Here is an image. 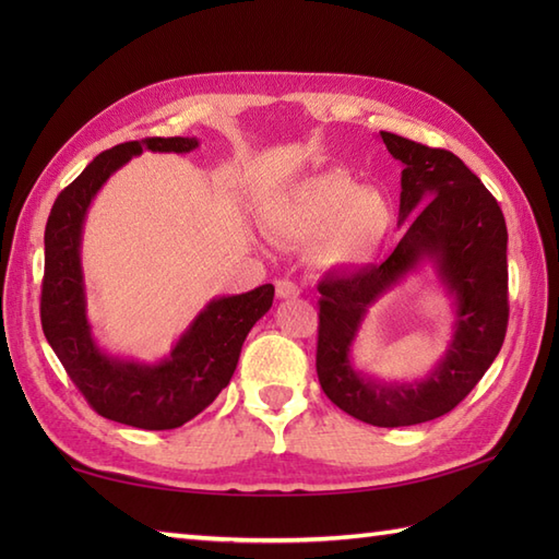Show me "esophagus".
Here are the masks:
<instances>
[{"instance_id": "esophagus-1", "label": "esophagus", "mask_w": 559, "mask_h": 559, "mask_svg": "<svg viewBox=\"0 0 559 559\" xmlns=\"http://www.w3.org/2000/svg\"><path fill=\"white\" fill-rule=\"evenodd\" d=\"M276 295H278V300H293V298H298L300 295V288L295 286L293 281H276Z\"/></svg>"}]
</instances>
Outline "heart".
<instances>
[{
    "label": "heart",
    "instance_id": "1",
    "mask_svg": "<svg viewBox=\"0 0 559 559\" xmlns=\"http://www.w3.org/2000/svg\"><path fill=\"white\" fill-rule=\"evenodd\" d=\"M391 221L384 194L343 170L305 177L266 206L269 233L290 247L314 245V261L324 271L365 266L386 240Z\"/></svg>",
    "mask_w": 559,
    "mask_h": 559
}]
</instances>
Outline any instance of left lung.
I'll list each match as a JSON object with an SVG mask.
<instances>
[{
  "mask_svg": "<svg viewBox=\"0 0 559 559\" xmlns=\"http://www.w3.org/2000/svg\"><path fill=\"white\" fill-rule=\"evenodd\" d=\"M403 163L399 225L406 235L379 266L319 283L317 374L324 394L377 427L435 420L471 394L500 353L507 302V223L497 199L459 156L379 132ZM432 263L455 305V334L425 380L382 383L354 370L352 343L369 307L411 270Z\"/></svg>",
  "mask_w": 559,
  "mask_h": 559,
  "instance_id": "1",
  "label": "left lung"
}]
</instances>
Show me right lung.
Segmentation results:
<instances>
[{
    "label": "right lung",
    "mask_w": 559,
    "mask_h": 559,
    "mask_svg": "<svg viewBox=\"0 0 559 559\" xmlns=\"http://www.w3.org/2000/svg\"><path fill=\"white\" fill-rule=\"evenodd\" d=\"M199 139H141L103 151L74 182L59 192L45 225V276L40 322L45 338L71 382L98 415L139 430H175L209 408L228 386L242 343L271 310L273 286L213 298L175 343L168 358L139 362L105 353L86 317L81 233L91 201L108 177L148 151L189 153Z\"/></svg>",
    "instance_id": "obj_1"
}]
</instances>
